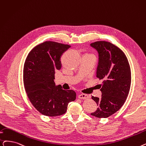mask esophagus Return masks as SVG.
<instances>
[{
  "mask_svg": "<svg viewBox=\"0 0 146 146\" xmlns=\"http://www.w3.org/2000/svg\"><path fill=\"white\" fill-rule=\"evenodd\" d=\"M78 97L80 99L86 100V99H88V98H90V96H89V95H87V94H81L78 96Z\"/></svg>",
  "mask_w": 146,
  "mask_h": 146,
  "instance_id": "1",
  "label": "esophagus"
}]
</instances>
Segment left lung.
<instances>
[{
  "instance_id": "1",
  "label": "left lung",
  "mask_w": 146,
  "mask_h": 146,
  "mask_svg": "<svg viewBox=\"0 0 146 146\" xmlns=\"http://www.w3.org/2000/svg\"><path fill=\"white\" fill-rule=\"evenodd\" d=\"M90 45L98 54L96 76L103 81L100 85L101 97L92 96L98 107L91 115L106 118L121 108L128 96L131 83L130 66L122 50L110 42L98 41Z\"/></svg>"
}]
</instances>
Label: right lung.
<instances>
[{
  "label": "right lung",
  "instance_id": "right-lung-1",
  "mask_svg": "<svg viewBox=\"0 0 146 146\" xmlns=\"http://www.w3.org/2000/svg\"><path fill=\"white\" fill-rule=\"evenodd\" d=\"M70 46L46 41L35 47L24 66V88L30 102L42 115L56 116L64 114L68 104L76 100L73 90H64L54 82L55 71L61 67L60 58Z\"/></svg>",
  "mask_w": 146,
  "mask_h": 146
}]
</instances>
